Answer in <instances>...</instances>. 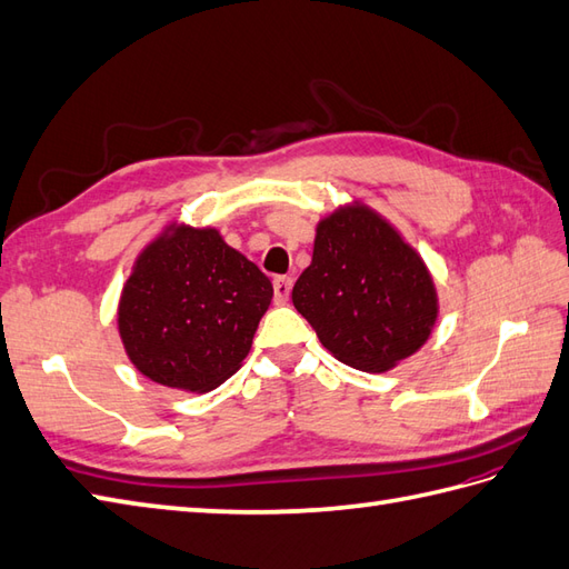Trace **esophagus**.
Segmentation results:
<instances>
[{"mask_svg": "<svg viewBox=\"0 0 569 569\" xmlns=\"http://www.w3.org/2000/svg\"><path fill=\"white\" fill-rule=\"evenodd\" d=\"M272 289H274V303H287L289 292H292V277L277 274L272 280Z\"/></svg>", "mask_w": 569, "mask_h": 569, "instance_id": "obj_1", "label": "esophagus"}]
</instances>
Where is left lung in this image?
I'll list each match as a JSON object with an SVG mask.
<instances>
[{"label":"left lung","mask_w":569,"mask_h":569,"mask_svg":"<svg viewBox=\"0 0 569 569\" xmlns=\"http://www.w3.org/2000/svg\"><path fill=\"white\" fill-rule=\"evenodd\" d=\"M292 301L323 348L362 371H386L418 352L437 321L422 258L365 204L318 224Z\"/></svg>","instance_id":"1"}]
</instances>
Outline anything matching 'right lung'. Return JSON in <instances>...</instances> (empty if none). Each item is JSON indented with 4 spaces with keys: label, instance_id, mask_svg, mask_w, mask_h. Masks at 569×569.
I'll use <instances>...</instances> for the list:
<instances>
[{
    "label": "right lung",
    "instance_id": "obj_1",
    "mask_svg": "<svg viewBox=\"0 0 569 569\" xmlns=\"http://www.w3.org/2000/svg\"><path fill=\"white\" fill-rule=\"evenodd\" d=\"M272 284L217 229L166 231L137 258L124 282L118 328L147 379L204 393L241 367Z\"/></svg>",
    "mask_w": 569,
    "mask_h": 569
}]
</instances>
